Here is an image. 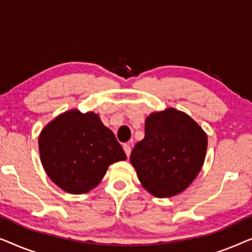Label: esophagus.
Segmentation results:
<instances>
[{
	"label": "esophagus",
	"instance_id": "34e87169",
	"mask_svg": "<svg viewBox=\"0 0 252 252\" xmlns=\"http://www.w3.org/2000/svg\"><path fill=\"white\" fill-rule=\"evenodd\" d=\"M130 150H132V149H130L129 144H124V151H125V154H126L127 157H129Z\"/></svg>",
	"mask_w": 252,
	"mask_h": 252
}]
</instances>
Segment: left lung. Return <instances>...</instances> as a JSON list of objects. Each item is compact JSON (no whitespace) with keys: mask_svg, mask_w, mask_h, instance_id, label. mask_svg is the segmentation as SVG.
<instances>
[{"mask_svg":"<svg viewBox=\"0 0 252 252\" xmlns=\"http://www.w3.org/2000/svg\"><path fill=\"white\" fill-rule=\"evenodd\" d=\"M208 137L184 112L167 109L146 119V135L130 154V163L143 187L156 197L185 190L205 159Z\"/></svg>","mask_w":252,"mask_h":252,"instance_id":"1","label":"left lung"}]
</instances>
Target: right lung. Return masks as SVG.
I'll list each match as a JSON object with an SVG mask.
<instances>
[{"label":"right lung","instance_id":"add662e5","mask_svg":"<svg viewBox=\"0 0 252 252\" xmlns=\"http://www.w3.org/2000/svg\"><path fill=\"white\" fill-rule=\"evenodd\" d=\"M40 157L49 178L70 194L99 184L109 165L126 159L115 134L93 112L71 110L48 124L39 137Z\"/></svg>","mask_w":252,"mask_h":252}]
</instances>
